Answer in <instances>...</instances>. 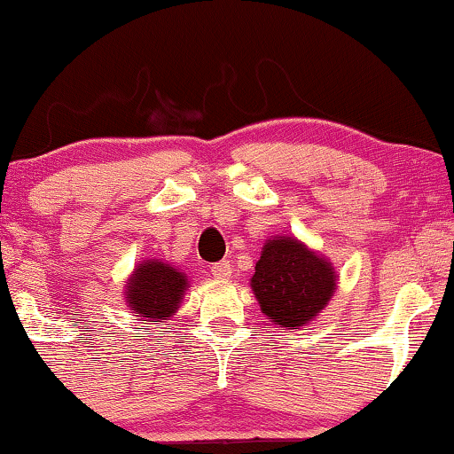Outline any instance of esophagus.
Instances as JSON below:
<instances>
[{
    "instance_id": "obj_1",
    "label": "esophagus",
    "mask_w": 454,
    "mask_h": 454,
    "mask_svg": "<svg viewBox=\"0 0 454 454\" xmlns=\"http://www.w3.org/2000/svg\"><path fill=\"white\" fill-rule=\"evenodd\" d=\"M210 272H213L215 278H229L231 277V264H229V260H221V262L210 266Z\"/></svg>"
}]
</instances>
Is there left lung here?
Listing matches in <instances>:
<instances>
[{
	"label": "left lung",
	"mask_w": 454,
	"mask_h": 454,
	"mask_svg": "<svg viewBox=\"0 0 454 454\" xmlns=\"http://www.w3.org/2000/svg\"><path fill=\"white\" fill-rule=\"evenodd\" d=\"M331 264L294 238L270 239L252 277V291L269 318L283 328L308 325L334 291Z\"/></svg>",
	"instance_id": "obj_1"
}]
</instances>
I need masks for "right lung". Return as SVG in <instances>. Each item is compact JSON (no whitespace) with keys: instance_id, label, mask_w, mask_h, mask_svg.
Segmentation results:
<instances>
[{"instance_id":"right-lung-1","label":"right lung","mask_w":454,"mask_h":454,"mask_svg":"<svg viewBox=\"0 0 454 454\" xmlns=\"http://www.w3.org/2000/svg\"><path fill=\"white\" fill-rule=\"evenodd\" d=\"M188 281L173 266L146 260L129 278L128 303L136 314L151 322L167 320L182 301Z\"/></svg>"}]
</instances>
